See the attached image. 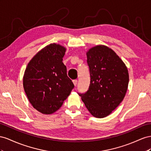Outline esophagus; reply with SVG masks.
Masks as SVG:
<instances>
[{
  "mask_svg": "<svg viewBox=\"0 0 151 151\" xmlns=\"http://www.w3.org/2000/svg\"><path fill=\"white\" fill-rule=\"evenodd\" d=\"M73 84H74V85L76 86L77 85V83H78V80H73Z\"/></svg>",
  "mask_w": 151,
  "mask_h": 151,
  "instance_id": "esophagus-1",
  "label": "esophagus"
}]
</instances>
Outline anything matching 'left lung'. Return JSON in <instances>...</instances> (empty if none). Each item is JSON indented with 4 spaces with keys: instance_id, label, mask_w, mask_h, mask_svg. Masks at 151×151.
Masks as SVG:
<instances>
[{
    "instance_id": "obj_1",
    "label": "left lung",
    "mask_w": 151,
    "mask_h": 151,
    "mask_svg": "<svg viewBox=\"0 0 151 151\" xmlns=\"http://www.w3.org/2000/svg\"><path fill=\"white\" fill-rule=\"evenodd\" d=\"M90 83L88 90L79 93L88 111L102 118L110 114L125 96L129 75L127 68L114 51L99 45L87 52Z\"/></svg>"
}]
</instances>
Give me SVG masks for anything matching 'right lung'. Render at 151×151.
Here are the masks:
<instances>
[{"label": "right lung", "instance_id": "add662e5", "mask_svg": "<svg viewBox=\"0 0 151 151\" xmlns=\"http://www.w3.org/2000/svg\"><path fill=\"white\" fill-rule=\"evenodd\" d=\"M66 48L50 44L34 56L26 68L23 87L34 108L45 114L58 111L74 88L63 63Z\"/></svg>", "mask_w": 151, "mask_h": 151}]
</instances>
